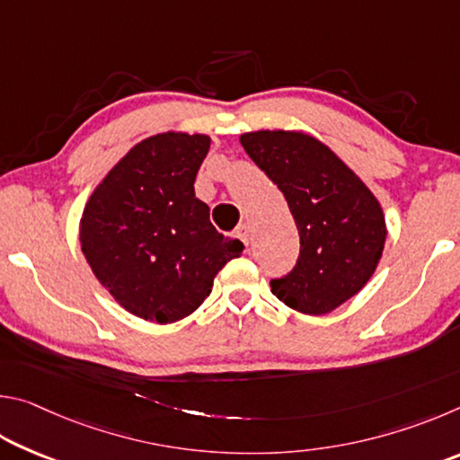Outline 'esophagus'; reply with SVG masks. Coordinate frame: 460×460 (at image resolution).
Wrapping results in <instances>:
<instances>
[{
    "label": "esophagus",
    "instance_id": "obj_1",
    "mask_svg": "<svg viewBox=\"0 0 460 460\" xmlns=\"http://www.w3.org/2000/svg\"><path fill=\"white\" fill-rule=\"evenodd\" d=\"M235 233H237V237H239L241 241H243V245L247 247V245H249V237H252V233H249V227H247V225H245V223H241L239 227L235 229Z\"/></svg>",
    "mask_w": 460,
    "mask_h": 460
}]
</instances>
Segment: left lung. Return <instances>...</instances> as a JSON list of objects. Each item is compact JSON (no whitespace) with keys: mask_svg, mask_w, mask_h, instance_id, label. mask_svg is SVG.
Returning a JSON list of instances; mask_svg holds the SVG:
<instances>
[{"mask_svg":"<svg viewBox=\"0 0 460 460\" xmlns=\"http://www.w3.org/2000/svg\"><path fill=\"white\" fill-rule=\"evenodd\" d=\"M241 146L282 190L300 255L271 294L298 313L326 314L367 284L385 245L377 199L329 147L300 131H253Z\"/></svg>","mask_w":460,"mask_h":460,"instance_id":"obj_1","label":"left lung"}]
</instances>
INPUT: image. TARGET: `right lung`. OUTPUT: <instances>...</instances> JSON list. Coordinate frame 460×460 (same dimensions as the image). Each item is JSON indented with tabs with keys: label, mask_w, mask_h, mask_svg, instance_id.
<instances>
[{
	"label": "right lung",
	"mask_w": 460,
	"mask_h": 460,
	"mask_svg": "<svg viewBox=\"0 0 460 460\" xmlns=\"http://www.w3.org/2000/svg\"><path fill=\"white\" fill-rule=\"evenodd\" d=\"M211 139L158 134L131 147L84 207L81 249L93 274L131 314L176 323L211 294L243 243L225 237L194 197Z\"/></svg>",
	"instance_id": "add662e5"
}]
</instances>
